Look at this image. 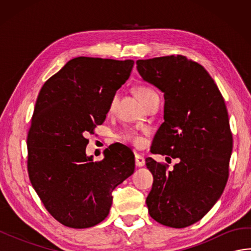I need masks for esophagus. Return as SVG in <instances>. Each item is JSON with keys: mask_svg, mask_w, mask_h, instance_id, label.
<instances>
[{"mask_svg": "<svg viewBox=\"0 0 251 251\" xmlns=\"http://www.w3.org/2000/svg\"><path fill=\"white\" fill-rule=\"evenodd\" d=\"M135 163H136V166L137 167L145 166V164H146L145 157H143L142 155H140V154H136V155H135Z\"/></svg>", "mask_w": 251, "mask_h": 251, "instance_id": "esophagus-1", "label": "esophagus"}]
</instances>
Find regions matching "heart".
Returning a JSON list of instances; mask_svg holds the SVG:
<instances>
[{"label": "heart", "mask_w": 251, "mask_h": 251, "mask_svg": "<svg viewBox=\"0 0 251 251\" xmlns=\"http://www.w3.org/2000/svg\"><path fill=\"white\" fill-rule=\"evenodd\" d=\"M136 94H137L138 98L140 99V101H141L142 103H146L147 101L152 97V96L156 95V93L154 92V90H152L151 88H149V87H145V86L138 87L137 90H136ZM116 99H117V96L114 95L113 97H112L111 101H110V104H109V109L110 110H112V109L114 108L115 102H116ZM120 138H121L122 140L131 142V143H134V145H136V146H140L141 143H142V139H141V138L139 137V135H138L134 129H129V128L128 129H125L120 135Z\"/></svg>", "instance_id": "b5f03b06"}]
</instances>
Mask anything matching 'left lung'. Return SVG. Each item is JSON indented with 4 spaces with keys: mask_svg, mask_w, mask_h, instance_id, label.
I'll list each match as a JSON object with an SVG mask.
<instances>
[{
    "mask_svg": "<svg viewBox=\"0 0 251 251\" xmlns=\"http://www.w3.org/2000/svg\"><path fill=\"white\" fill-rule=\"evenodd\" d=\"M136 63L143 81L164 93V123L151 152L179 158L173 170L146 158L154 179L149 214L182 228L200 221L226 188L233 148L226 106L205 68L182 55Z\"/></svg>",
    "mask_w": 251,
    "mask_h": 251,
    "instance_id": "1",
    "label": "left lung"
}]
</instances>
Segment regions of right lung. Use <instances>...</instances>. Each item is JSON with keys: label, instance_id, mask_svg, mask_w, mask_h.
Masks as SVG:
<instances>
[{"label": "right lung", "instance_id": "obj_1", "mask_svg": "<svg viewBox=\"0 0 251 251\" xmlns=\"http://www.w3.org/2000/svg\"><path fill=\"white\" fill-rule=\"evenodd\" d=\"M134 60L77 57L47 79L37 96L26 139L31 184L61 225L86 228L109 215L112 191L135 172L127 147L109 148L103 159L86 154L87 132L102 124Z\"/></svg>", "mask_w": 251, "mask_h": 251}]
</instances>
